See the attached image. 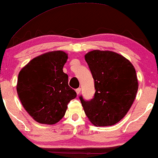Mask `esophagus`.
<instances>
[{
	"instance_id": "esophagus-1",
	"label": "esophagus",
	"mask_w": 158,
	"mask_h": 158,
	"mask_svg": "<svg viewBox=\"0 0 158 158\" xmlns=\"http://www.w3.org/2000/svg\"><path fill=\"white\" fill-rule=\"evenodd\" d=\"M75 91H76V93H77V95H79V94H80V93H81V88H77V89L75 90Z\"/></svg>"
}]
</instances>
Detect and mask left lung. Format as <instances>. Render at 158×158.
Listing matches in <instances>:
<instances>
[{"mask_svg":"<svg viewBox=\"0 0 158 158\" xmlns=\"http://www.w3.org/2000/svg\"><path fill=\"white\" fill-rule=\"evenodd\" d=\"M94 79V98L80 97L88 119L96 127L112 126L124 117L138 90L135 69L124 56L112 51H90L85 55Z\"/></svg>","mask_w":158,"mask_h":158,"instance_id":"8db88e82","label":"left lung"}]
</instances>
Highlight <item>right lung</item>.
<instances>
[{"mask_svg":"<svg viewBox=\"0 0 158 158\" xmlns=\"http://www.w3.org/2000/svg\"><path fill=\"white\" fill-rule=\"evenodd\" d=\"M68 56L52 51L32 59L19 73L16 90L21 104L36 122L55 124L64 116L68 103L77 96L63 72Z\"/></svg>","mask_w":158,"mask_h":158,"instance_id":"obj_1","label":"right lung"}]
</instances>
